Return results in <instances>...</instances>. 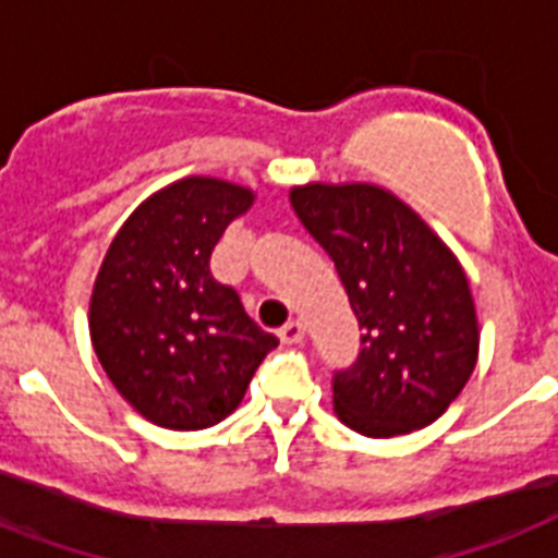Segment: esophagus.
<instances>
[{"label":"esophagus","instance_id":"34e87169","mask_svg":"<svg viewBox=\"0 0 558 558\" xmlns=\"http://www.w3.org/2000/svg\"><path fill=\"white\" fill-rule=\"evenodd\" d=\"M278 337H280V343H287V345L301 343L303 337H306V326H303L301 320H289V323H283V326H280Z\"/></svg>","mask_w":558,"mask_h":558}]
</instances>
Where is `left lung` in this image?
Wrapping results in <instances>:
<instances>
[{
  "mask_svg": "<svg viewBox=\"0 0 558 558\" xmlns=\"http://www.w3.org/2000/svg\"><path fill=\"white\" fill-rule=\"evenodd\" d=\"M289 201L335 260L363 331L357 360L331 377L340 423L374 439L430 425L457 400L480 351L460 260L380 186L306 184Z\"/></svg>",
  "mask_w": 558,
  "mask_h": 558,
  "instance_id": "obj_1",
  "label": "left lung"
}]
</instances>
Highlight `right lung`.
I'll use <instances>...</instances> for the list:
<instances>
[{"label": "right lung", "mask_w": 558, "mask_h": 558, "mask_svg": "<svg viewBox=\"0 0 558 558\" xmlns=\"http://www.w3.org/2000/svg\"><path fill=\"white\" fill-rule=\"evenodd\" d=\"M252 198L218 178L175 181L130 215L98 269L90 298L98 363L161 428L221 423L278 345L209 269L215 243Z\"/></svg>", "instance_id": "right-lung-1"}]
</instances>
